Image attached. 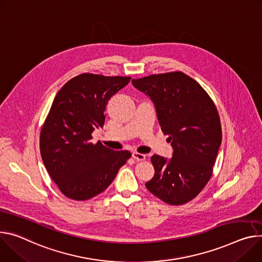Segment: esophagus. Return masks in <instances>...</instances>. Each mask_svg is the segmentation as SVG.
Instances as JSON below:
<instances>
[{
    "label": "esophagus",
    "mask_w": 262,
    "mask_h": 262,
    "mask_svg": "<svg viewBox=\"0 0 262 262\" xmlns=\"http://www.w3.org/2000/svg\"><path fill=\"white\" fill-rule=\"evenodd\" d=\"M133 158H134L136 161L140 162V161H144V160L146 159V156H145V155H143V154H139V152H133Z\"/></svg>",
    "instance_id": "1"
}]
</instances>
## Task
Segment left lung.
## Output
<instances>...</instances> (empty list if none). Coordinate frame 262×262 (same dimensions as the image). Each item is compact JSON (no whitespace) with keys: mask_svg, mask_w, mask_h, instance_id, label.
<instances>
[{"mask_svg":"<svg viewBox=\"0 0 262 262\" xmlns=\"http://www.w3.org/2000/svg\"><path fill=\"white\" fill-rule=\"evenodd\" d=\"M132 82L152 100L161 129L173 148L169 160L151 157L155 176L145 186L169 205L186 204L212 176L223 137L216 106L198 81L180 71Z\"/></svg>","mask_w":262,"mask_h":262,"instance_id":"8db88e82","label":"left lung"}]
</instances>
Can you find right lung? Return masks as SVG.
<instances>
[{
  "label": "right lung",
  "mask_w": 262,
  "mask_h": 262,
  "mask_svg": "<svg viewBox=\"0 0 262 262\" xmlns=\"http://www.w3.org/2000/svg\"><path fill=\"white\" fill-rule=\"evenodd\" d=\"M129 80L82 73L56 94L41 127L39 148L47 171L67 198L85 201L101 193L130 158L127 150L91 142L95 128L104 124L107 101Z\"/></svg>",
  "instance_id": "obj_1"
}]
</instances>
